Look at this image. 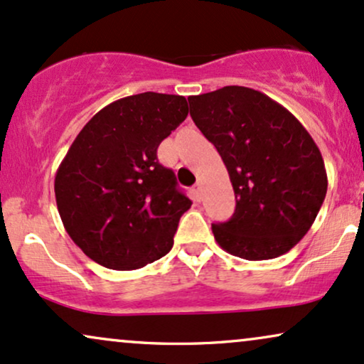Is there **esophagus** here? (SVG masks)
<instances>
[{
  "label": "esophagus",
  "mask_w": 364,
  "mask_h": 364,
  "mask_svg": "<svg viewBox=\"0 0 364 364\" xmlns=\"http://www.w3.org/2000/svg\"><path fill=\"white\" fill-rule=\"evenodd\" d=\"M192 192H194L196 200H200V194H203V186H200V183H196V186L192 187Z\"/></svg>",
  "instance_id": "obj_1"
}]
</instances>
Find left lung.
I'll return each instance as SVG.
<instances>
[{
  "label": "left lung",
  "instance_id": "obj_1",
  "mask_svg": "<svg viewBox=\"0 0 364 364\" xmlns=\"http://www.w3.org/2000/svg\"><path fill=\"white\" fill-rule=\"evenodd\" d=\"M196 127L230 173L236 210L213 224L218 245L250 262L294 248L327 192L324 160L302 123L267 94L243 86L189 97Z\"/></svg>",
  "mask_w": 364,
  "mask_h": 364
}]
</instances>
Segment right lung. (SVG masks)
<instances>
[{
  "mask_svg": "<svg viewBox=\"0 0 364 364\" xmlns=\"http://www.w3.org/2000/svg\"><path fill=\"white\" fill-rule=\"evenodd\" d=\"M189 114L183 96L121 97L80 129L55 173L65 231L89 258L136 270L168 253L191 199L156 159V148Z\"/></svg>",
  "mask_w": 364,
  "mask_h": 364,
  "instance_id": "add662e5",
  "label": "right lung"
}]
</instances>
